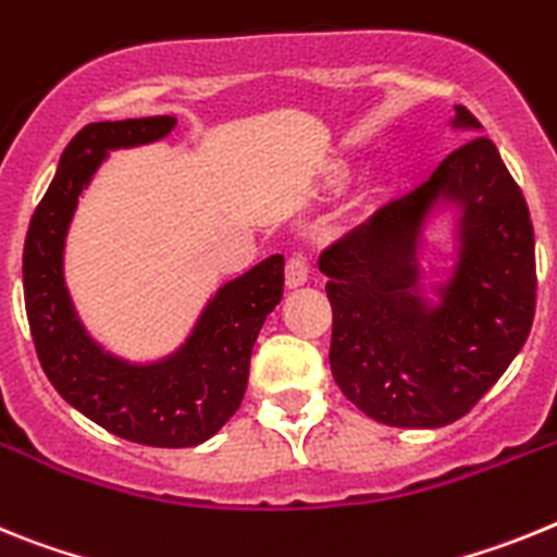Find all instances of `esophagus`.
Wrapping results in <instances>:
<instances>
[{"instance_id":"34e87169","label":"esophagus","mask_w":557,"mask_h":557,"mask_svg":"<svg viewBox=\"0 0 557 557\" xmlns=\"http://www.w3.org/2000/svg\"><path fill=\"white\" fill-rule=\"evenodd\" d=\"M308 277H311V258L308 255H292L288 263H285V285L297 288V285L308 283Z\"/></svg>"}]
</instances>
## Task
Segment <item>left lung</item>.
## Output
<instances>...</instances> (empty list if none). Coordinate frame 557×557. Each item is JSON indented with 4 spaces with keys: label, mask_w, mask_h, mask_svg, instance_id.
<instances>
[{
    "label": "left lung",
    "mask_w": 557,
    "mask_h": 557,
    "mask_svg": "<svg viewBox=\"0 0 557 557\" xmlns=\"http://www.w3.org/2000/svg\"><path fill=\"white\" fill-rule=\"evenodd\" d=\"M457 125L480 120L457 106ZM440 191L463 201V258L444 308L411 294L413 244ZM333 308L331 372L372 420L440 429L480 404L524 347L535 317V235L521 187L487 137H471L429 182L381 207L319 258Z\"/></svg>",
    "instance_id": "8db88e82"
}]
</instances>
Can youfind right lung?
Listing matches in <instances>:
<instances>
[{"mask_svg":"<svg viewBox=\"0 0 557 557\" xmlns=\"http://www.w3.org/2000/svg\"><path fill=\"white\" fill-rule=\"evenodd\" d=\"M173 125L176 117L89 123L72 137L52 185L33 212L22 277L33 345L61 398L123 440L190 448L238 412L255 338L283 297V255H272L226 283L201 313L187 345L148 367L125 364L89 342L61 277L66 226L106 151L162 139Z\"/></svg>","mask_w":557,"mask_h":557,"instance_id":"obj_1","label":"right lung"}]
</instances>
